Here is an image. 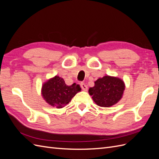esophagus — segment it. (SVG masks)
I'll use <instances>...</instances> for the list:
<instances>
[{"mask_svg": "<svg viewBox=\"0 0 159 159\" xmlns=\"http://www.w3.org/2000/svg\"><path fill=\"white\" fill-rule=\"evenodd\" d=\"M80 86H81V89H82L84 91H87V90H88V87H87V85H86L84 83H81Z\"/></svg>", "mask_w": 159, "mask_h": 159, "instance_id": "1", "label": "esophagus"}]
</instances>
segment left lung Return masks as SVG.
Returning a JSON list of instances; mask_svg holds the SVG:
<instances>
[{
    "mask_svg": "<svg viewBox=\"0 0 159 159\" xmlns=\"http://www.w3.org/2000/svg\"><path fill=\"white\" fill-rule=\"evenodd\" d=\"M93 87L89 89V94L98 106L111 107L123 98L125 84L117 77L105 75L94 82Z\"/></svg>",
    "mask_w": 159,
    "mask_h": 159,
    "instance_id": "1",
    "label": "left lung"
}]
</instances>
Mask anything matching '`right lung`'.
I'll return each mask as SVG.
<instances>
[{
	"mask_svg": "<svg viewBox=\"0 0 159 159\" xmlns=\"http://www.w3.org/2000/svg\"><path fill=\"white\" fill-rule=\"evenodd\" d=\"M80 85L75 83L66 85L63 78L56 75L42 84L41 94L50 106L60 109L64 107L81 91Z\"/></svg>",
	"mask_w": 159,
	"mask_h": 159,
	"instance_id": "add662e5",
	"label": "right lung"
}]
</instances>
